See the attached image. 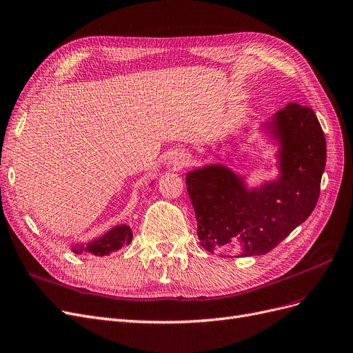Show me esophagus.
Instances as JSON below:
<instances>
[{"label":"esophagus","mask_w":353,"mask_h":353,"mask_svg":"<svg viewBox=\"0 0 353 353\" xmlns=\"http://www.w3.org/2000/svg\"><path fill=\"white\" fill-rule=\"evenodd\" d=\"M185 164H188V157L186 155H176V157H173V160H172V165L173 167H176V168H181V167H185Z\"/></svg>","instance_id":"1"}]
</instances>
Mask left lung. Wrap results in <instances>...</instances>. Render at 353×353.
Returning <instances> with one entry per match:
<instances>
[{
  "label": "left lung",
  "mask_w": 353,
  "mask_h": 353,
  "mask_svg": "<svg viewBox=\"0 0 353 353\" xmlns=\"http://www.w3.org/2000/svg\"><path fill=\"white\" fill-rule=\"evenodd\" d=\"M279 143L281 176L249 190L223 164L186 174L205 250L221 256L266 254L311 215L320 196L325 138L311 108L290 103L263 125Z\"/></svg>",
  "instance_id": "obj_1"
}]
</instances>
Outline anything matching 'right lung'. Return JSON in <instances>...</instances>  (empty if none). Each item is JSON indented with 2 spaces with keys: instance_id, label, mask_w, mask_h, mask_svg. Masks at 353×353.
Instances as JSON below:
<instances>
[{
  "instance_id": "right-lung-1",
  "label": "right lung",
  "mask_w": 353,
  "mask_h": 353,
  "mask_svg": "<svg viewBox=\"0 0 353 353\" xmlns=\"http://www.w3.org/2000/svg\"><path fill=\"white\" fill-rule=\"evenodd\" d=\"M130 241H132V230H130V227L116 225L93 241H90L87 244L72 245L71 250L78 254L108 256L112 252H116L128 245Z\"/></svg>"
}]
</instances>
